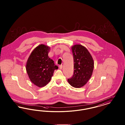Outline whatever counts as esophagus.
<instances>
[{"label": "esophagus", "instance_id": "obj_1", "mask_svg": "<svg viewBox=\"0 0 125 125\" xmlns=\"http://www.w3.org/2000/svg\"><path fill=\"white\" fill-rule=\"evenodd\" d=\"M59 68H60V69H62V68H63V65H59Z\"/></svg>", "mask_w": 125, "mask_h": 125}]
</instances>
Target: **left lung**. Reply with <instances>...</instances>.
I'll return each mask as SVG.
<instances>
[{"mask_svg": "<svg viewBox=\"0 0 125 125\" xmlns=\"http://www.w3.org/2000/svg\"><path fill=\"white\" fill-rule=\"evenodd\" d=\"M73 58V75L68 79V83L72 87L80 88L84 86L91 77L94 62L88 49L81 44L72 46Z\"/></svg>", "mask_w": 125, "mask_h": 125, "instance_id": "1", "label": "left lung"}]
</instances>
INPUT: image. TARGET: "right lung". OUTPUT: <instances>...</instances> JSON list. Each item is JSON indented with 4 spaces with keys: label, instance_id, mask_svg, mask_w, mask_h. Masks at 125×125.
Segmentation results:
<instances>
[{
    "label": "right lung",
    "instance_id": "1",
    "mask_svg": "<svg viewBox=\"0 0 125 125\" xmlns=\"http://www.w3.org/2000/svg\"><path fill=\"white\" fill-rule=\"evenodd\" d=\"M50 51V47L47 45H39L33 50L26 63V69L30 81L39 88L46 85L54 70L58 69L48 56Z\"/></svg>",
    "mask_w": 125,
    "mask_h": 125
}]
</instances>
